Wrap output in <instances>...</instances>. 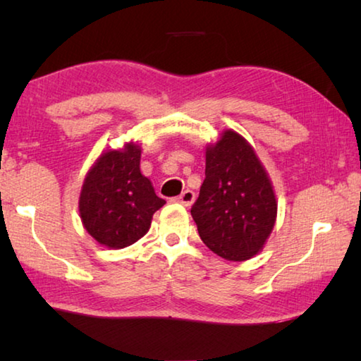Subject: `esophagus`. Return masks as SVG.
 Returning a JSON list of instances; mask_svg holds the SVG:
<instances>
[{
  "label": "esophagus",
  "mask_w": 361,
  "mask_h": 361,
  "mask_svg": "<svg viewBox=\"0 0 361 361\" xmlns=\"http://www.w3.org/2000/svg\"><path fill=\"white\" fill-rule=\"evenodd\" d=\"M194 199H195V194L191 191V189H186V191H183L175 200L178 204L185 205V207H191L192 202H194Z\"/></svg>",
  "instance_id": "obj_1"
}]
</instances>
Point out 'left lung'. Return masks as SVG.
Returning a JSON list of instances; mask_svg holds the SVG:
<instances>
[{
	"label": "left lung",
	"mask_w": 361,
	"mask_h": 361,
	"mask_svg": "<svg viewBox=\"0 0 361 361\" xmlns=\"http://www.w3.org/2000/svg\"><path fill=\"white\" fill-rule=\"evenodd\" d=\"M191 215L200 239L228 261L258 255L277 218L271 178L253 146L234 130H224L205 148V180Z\"/></svg>",
	"instance_id": "8db88e82"
}]
</instances>
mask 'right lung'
Returning a JSON list of instances; mask_svg holds the SVG:
<instances>
[{
	"label": "right lung",
	"mask_w": 361,
	"mask_h": 361,
	"mask_svg": "<svg viewBox=\"0 0 361 361\" xmlns=\"http://www.w3.org/2000/svg\"><path fill=\"white\" fill-rule=\"evenodd\" d=\"M142 148L129 142L106 149L85 175L79 216L85 231L103 247L124 248L151 228L152 215L166 204L140 170Z\"/></svg>",
	"instance_id": "1"
}]
</instances>
